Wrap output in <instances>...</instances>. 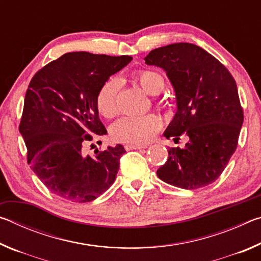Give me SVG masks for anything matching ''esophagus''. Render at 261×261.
<instances>
[{"mask_svg": "<svg viewBox=\"0 0 261 261\" xmlns=\"http://www.w3.org/2000/svg\"><path fill=\"white\" fill-rule=\"evenodd\" d=\"M146 146H143V145H132V144H126L124 148L126 151H131V149H141V148H145Z\"/></svg>", "mask_w": 261, "mask_h": 261, "instance_id": "esophagus-1", "label": "esophagus"}]
</instances>
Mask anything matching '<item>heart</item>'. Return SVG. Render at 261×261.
<instances>
[{"label": "heart", "mask_w": 261, "mask_h": 261, "mask_svg": "<svg viewBox=\"0 0 261 261\" xmlns=\"http://www.w3.org/2000/svg\"><path fill=\"white\" fill-rule=\"evenodd\" d=\"M132 77L146 93L152 95L160 93L166 85L162 74L154 70H137ZM118 90H120V84L115 78L108 79L99 88L95 96V105L101 116L113 118L117 115ZM161 126V118L153 113L140 115V116H126L121 118L112 126V137L121 143L145 144L155 136Z\"/></svg>", "instance_id": "1"}]
</instances>
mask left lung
<instances>
[{
  "instance_id": "1",
  "label": "left lung",
  "mask_w": 261,
  "mask_h": 261,
  "mask_svg": "<svg viewBox=\"0 0 261 261\" xmlns=\"http://www.w3.org/2000/svg\"><path fill=\"white\" fill-rule=\"evenodd\" d=\"M145 63L165 70L176 92L177 113L165 137H189L184 148L168 149L159 178L187 190L215 182L236 151L244 120L235 79L213 55L188 42L156 48Z\"/></svg>"
}]
</instances>
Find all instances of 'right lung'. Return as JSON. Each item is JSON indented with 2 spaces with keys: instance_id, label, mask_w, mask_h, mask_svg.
<instances>
[{
  "instance_id": "add662e5",
  "label": "right lung",
  "mask_w": 261,
  "mask_h": 261,
  "mask_svg": "<svg viewBox=\"0 0 261 261\" xmlns=\"http://www.w3.org/2000/svg\"><path fill=\"white\" fill-rule=\"evenodd\" d=\"M131 60L126 55L67 53L31 79L19 132L31 169L56 196L92 201L116 178L125 153L122 145L96 149L93 156L85 155L83 148L107 134L95 105L99 88Z\"/></svg>"
}]
</instances>
